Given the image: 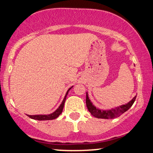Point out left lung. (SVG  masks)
<instances>
[{
	"mask_svg": "<svg viewBox=\"0 0 153 153\" xmlns=\"http://www.w3.org/2000/svg\"><path fill=\"white\" fill-rule=\"evenodd\" d=\"M136 96H134L133 98V99L131 101H129V103H127L125 105H122L117 108H114V109H111L108 111H102L100 110L99 108H96L94 105L92 104V103L91 102V101L88 99V96L86 94V106L88 109L89 112L92 114L94 117H96V118L99 119H114L117 118L120 116L122 114H124V112L127 111L130 107L132 106L133 103H134L135 99H136Z\"/></svg>",
	"mask_w": 153,
	"mask_h": 153,
	"instance_id": "8db88e82",
	"label": "left lung"
}]
</instances>
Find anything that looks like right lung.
I'll return each instance as SVG.
<instances>
[{
	"mask_svg": "<svg viewBox=\"0 0 153 153\" xmlns=\"http://www.w3.org/2000/svg\"><path fill=\"white\" fill-rule=\"evenodd\" d=\"M71 88L68 89V91H67V94L65 95V96L64 99H63L62 103L60 104V106H59V108H57V109L55 111L53 112L52 114H48V115H33V116L28 115V117H30L31 119H36V120H39V121H42V120H52V119L57 118V117H58L61 114V113L62 112L63 107H64L65 101L67 95H68V92H69V91L71 90Z\"/></svg>",
	"mask_w": 153,
	"mask_h": 153,
	"instance_id": "right-lung-1",
	"label": "right lung"
}]
</instances>
